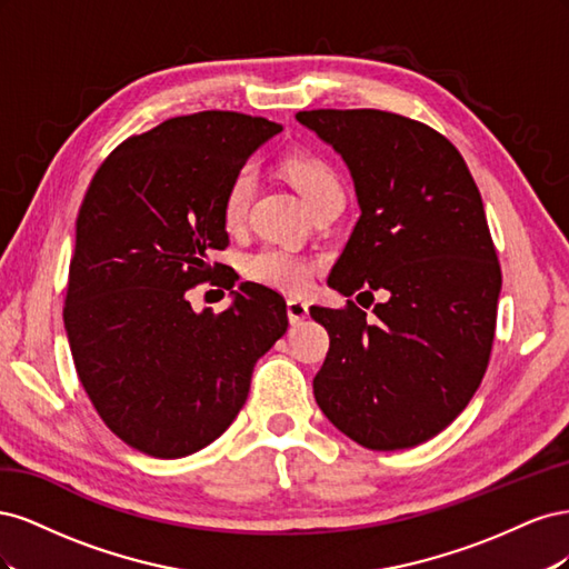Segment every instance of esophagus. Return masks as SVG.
Instances as JSON below:
<instances>
[{"label":"esophagus","mask_w":569,"mask_h":569,"mask_svg":"<svg viewBox=\"0 0 569 569\" xmlns=\"http://www.w3.org/2000/svg\"><path fill=\"white\" fill-rule=\"evenodd\" d=\"M287 316L291 325H299L308 318V303L301 299H289L287 301Z\"/></svg>","instance_id":"1"}]
</instances>
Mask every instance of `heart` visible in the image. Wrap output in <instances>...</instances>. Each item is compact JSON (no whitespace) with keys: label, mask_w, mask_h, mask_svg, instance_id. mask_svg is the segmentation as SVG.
I'll list each match as a JSON object with an SVG mask.
<instances>
[{"label":"heart","mask_w":569,"mask_h":569,"mask_svg":"<svg viewBox=\"0 0 569 569\" xmlns=\"http://www.w3.org/2000/svg\"><path fill=\"white\" fill-rule=\"evenodd\" d=\"M284 173L295 182L306 203H313L322 194L339 192V180L335 170L330 168V163H325L318 157H306V153L289 157L284 161ZM253 189L256 168L242 166L230 180L226 199H222V220H226V226L234 228L244 220ZM313 261H308L306 256L287 247H263L247 256L244 261V274L249 280L284 291V295H299V291L308 289L313 280Z\"/></svg>","instance_id":"b5f03b06"}]
</instances>
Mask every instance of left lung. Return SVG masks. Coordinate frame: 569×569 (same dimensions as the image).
Returning <instances> with one entry per match:
<instances>
[{
    "label": "left lung",
    "mask_w": 569,
    "mask_h": 569,
    "mask_svg": "<svg viewBox=\"0 0 569 569\" xmlns=\"http://www.w3.org/2000/svg\"><path fill=\"white\" fill-rule=\"evenodd\" d=\"M297 120L347 163L360 209L327 284L389 297L375 316L353 301L311 306L330 335L316 401L366 449H410L460 416L489 366L501 268L485 203L458 149L418 120L377 109Z\"/></svg>",
    "instance_id": "8db88e82"
}]
</instances>
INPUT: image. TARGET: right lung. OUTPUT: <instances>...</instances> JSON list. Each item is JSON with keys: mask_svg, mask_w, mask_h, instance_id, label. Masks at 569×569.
<instances>
[{"mask_svg": "<svg viewBox=\"0 0 569 569\" xmlns=\"http://www.w3.org/2000/svg\"><path fill=\"white\" fill-rule=\"evenodd\" d=\"M280 123L234 111L168 118L101 163L76 220L63 325L99 418L132 449L184 458L242 410L256 360L287 332L278 291L242 282L222 313L187 289L230 244L222 199ZM220 284L234 287L232 274Z\"/></svg>", "mask_w": 569, "mask_h": 569, "instance_id": "add662e5", "label": "right lung"}]
</instances>
